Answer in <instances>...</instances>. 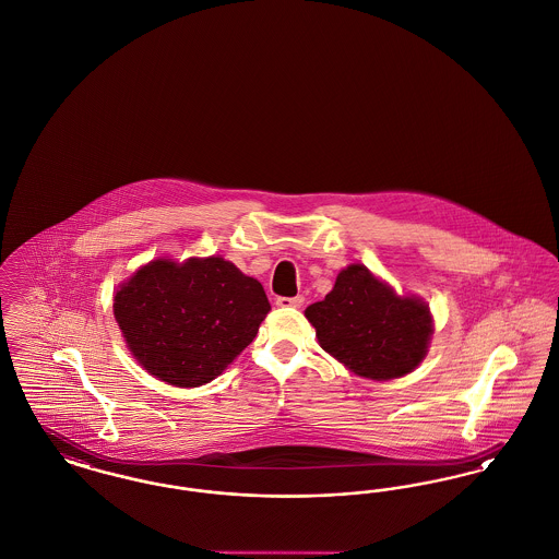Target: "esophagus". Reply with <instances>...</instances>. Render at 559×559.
Wrapping results in <instances>:
<instances>
[{
	"label": "esophagus",
	"instance_id": "esophagus-1",
	"mask_svg": "<svg viewBox=\"0 0 559 559\" xmlns=\"http://www.w3.org/2000/svg\"><path fill=\"white\" fill-rule=\"evenodd\" d=\"M276 306L278 308H301L304 306V297L295 295V297H276Z\"/></svg>",
	"mask_w": 559,
	"mask_h": 559
}]
</instances>
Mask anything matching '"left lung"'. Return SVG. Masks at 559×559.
I'll use <instances>...</instances> for the list:
<instances>
[{"mask_svg": "<svg viewBox=\"0 0 559 559\" xmlns=\"http://www.w3.org/2000/svg\"><path fill=\"white\" fill-rule=\"evenodd\" d=\"M306 319L324 352L377 381L417 369L433 333L426 301L400 297L362 264L342 270L333 292L306 308Z\"/></svg>", "mask_w": 559, "mask_h": 559, "instance_id": "8db88e82", "label": "left lung"}]
</instances>
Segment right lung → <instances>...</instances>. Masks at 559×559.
<instances>
[{
  "instance_id": "1",
  "label": "right lung",
  "mask_w": 559,
  "mask_h": 559,
  "mask_svg": "<svg viewBox=\"0 0 559 559\" xmlns=\"http://www.w3.org/2000/svg\"><path fill=\"white\" fill-rule=\"evenodd\" d=\"M133 358L176 388L210 383L253 342L270 312L260 281L224 258L155 260L112 299Z\"/></svg>"
}]
</instances>
